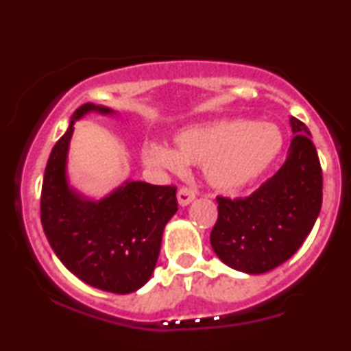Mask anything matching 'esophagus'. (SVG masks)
Segmentation results:
<instances>
[{
	"label": "esophagus",
	"mask_w": 351,
	"mask_h": 351,
	"mask_svg": "<svg viewBox=\"0 0 351 351\" xmlns=\"http://www.w3.org/2000/svg\"><path fill=\"white\" fill-rule=\"evenodd\" d=\"M193 199H195V191H193L191 188L183 186V188L178 189V203H180V206H188V204L191 203Z\"/></svg>",
	"instance_id": "obj_1"
}]
</instances>
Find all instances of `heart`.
I'll return each mask as SVG.
<instances>
[{"label": "heart", "mask_w": 351, "mask_h": 351, "mask_svg": "<svg viewBox=\"0 0 351 351\" xmlns=\"http://www.w3.org/2000/svg\"><path fill=\"white\" fill-rule=\"evenodd\" d=\"M284 150V135L276 123L247 119L217 120L181 130L175 150L158 142H145L143 162L181 173L184 163L203 165L204 178L215 189L232 193L254 183L271 170Z\"/></svg>", "instance_id": "obj_1"}]
</instances>
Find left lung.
I'll return each instance as SVG.
<instances>
[{
	"label": "left lung",
	"instance_id": "8db88e82",
	"mask_svg": "<svg viewBox=\"0 0 351 351\" xmlns=\"http://www.w3.org/2000/svg\"><path fill=\"white\" fill-rule=\"evenodd\" d=\"M293 138L280 170L245 198L217 196L216 256L236 271L264 274L299 251L322 208V168L307 125L291 117Z\"/></svg>",
	"mask_w": 351,
	"mask_h": 351
}]
</instances>
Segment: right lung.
<instances>
[{
	"label": "right lung",
	"mask_w": 351,
	"mask_h": 351,
	"mask_svg": "<svg viewBox=\"0 0 351 351\" xmlns=\"http://www.w3.org/2000/svg\"><path fill=\"white\" fill-rule=\"evenodd\" d=\"M112 108L84 104L52 148L44 171L41 223L59 261L80 280L100 291L130 293L150 280L162 247L163 229L178 211L175 186L127 180L100 199L72 188L67 153L75 120Z\"/></svg>",
	"instance_id": "1"
}]
</instances>
